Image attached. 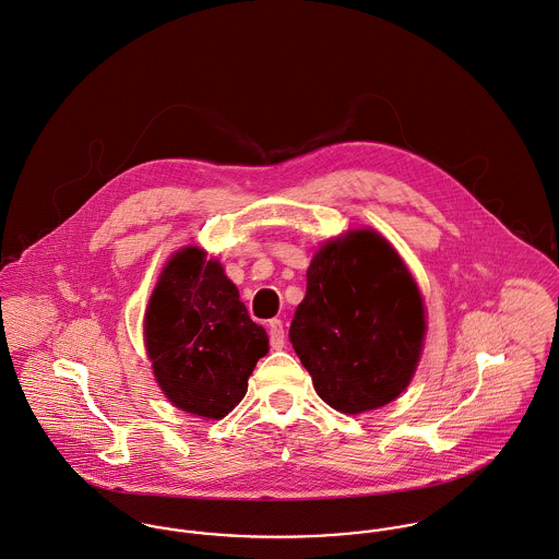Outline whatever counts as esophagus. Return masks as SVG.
<instances>
[{
  "label": "esophagus",
  "mask_w": 559,
  "mask_h": 559,
  "mask_svg": "<svg viewBox=\"0 0 559 559\" xmlns=\"http://www.w3.org/2000/svg\"><path fill=\"white\" fill-rule=\"evenodd\" d=\"M267 333H270V345L274 349H281L285 345V331H283V322L281 320H270Z\"/></svg>",
  "instance_id": "34e87169"
}]
</instances>
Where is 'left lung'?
<instances>
[{
	"mask_svg": "<svg viewBox=\"0 0 559 559\" xmlns=\"http://www.w3.org/2000/svg\"><path fill=\"white\" fill-rule=\"evenodd\" d=\"M424 336L421 292L380 233L356 228L320 246L289 341L331 408L360 415L400 397Z\"/></svg>",
	"mask_w": 559,
	"mask_h": 559,
	"instance_id": "obj_1",
	"label": "left lung"
}]
</instances>
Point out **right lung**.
Masks as SVG:
<instances>
[{"mask_svg": "<svg viewBox=\"0 0 559 559\" xmlns=\"http://www.w3.org/2000/svg\"><path fill=\"white\" fill-rule=\"evenodd\" d=\"M144 345L164 395L183 413L223 419L246 395L267 335L218 259L199 246L170 257L144 313Z\"/></svg>", "mask_w": 559, "mask_h": 559, "instance_id": "1", "label": "right lung"}]
</instances>
